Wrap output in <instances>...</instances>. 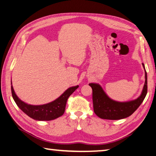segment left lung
I'll use <instances>...</instances> for the list:
<instances>
[{
	"label": "left lung",
	"instance_id": "left-lung-1",
	"mask_svg": "<svg viewBox=\"0 0 156 156\" xmlns=\"http://www.w3.org/2000/svg\"><path fill=\"white\" fill-rule=\"evenodd\" d=\"M145 69V82L140 95L134 100L120 102L110 99L104 92L102 87L97 83H90L93 90V110L95 115L101 119L109 120H119L128 117L134 113L145 99L147 93V75Z\"/></svg>",
	"mask_w": 156,
	"mask_h": 156
}]
</instances>
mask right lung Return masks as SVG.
I'll list each match as a JSON object with an SVG mask.
<instances>
[{
  "label": "right lung",
  "mask_w": 156,
  "mask_h": 156,
  "mask_svg": "<svg viewBox=\"0 0 156 156\" xmlns=\"http://www.w3.org/2000/svg\"><path fill=\"white\" fill-rule=\"evenodd\" d=\"M78 85L69 87L60 97L43 105H30L22 101L16 95L11 83V93L14 101L20 108L30 118L37 121H51L61 117L66 110L67 100L78 88Z\"/></svg>",
  "instance_id": "add662e5"
}]
</instances>
